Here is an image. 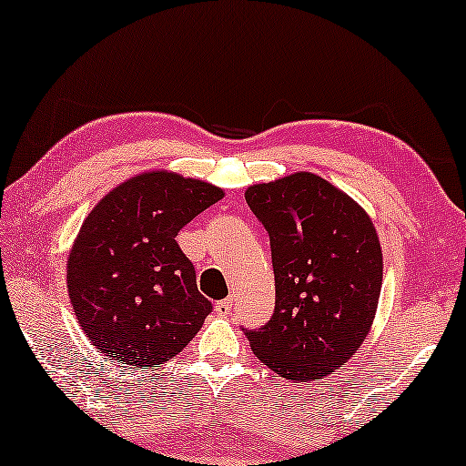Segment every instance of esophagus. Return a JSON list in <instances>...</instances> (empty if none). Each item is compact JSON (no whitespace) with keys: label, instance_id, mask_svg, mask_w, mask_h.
Here are the masks:
<instances>
[{"label":"esophagus","instance_id":"34e87169","mask_svg":"<svg viewBox=\"0 0 466 466\" xmlns=\"http://www.w3.org/2000/svg\"><path fill=\"white\" fill-rule=\"evenodd\" d=\"M231 309H233V299L231 297L222 299V301L216 303V314H218V316H227Z\"/></svg>","mask_w":466,"mask_h":466}]
</instances>
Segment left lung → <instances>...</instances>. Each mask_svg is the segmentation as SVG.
I'll return each instance as SVG.
<instances>
[{
  "label": "left lung",
  "mask_w": 466,
  "mask_h": 466,
  "mask_svg": "<svg viewBox=\"0 0 466 466\" xmlns=\"http://www.w3.org/2000/svg\"><path fill=\"white\" fill-rule=\"evenodd\" d=\"M246 201L271 241L276 311L246 330L279 378L314 381L352 359L378 311L384 260L378 231L352 197L311 171L252 184Z\"/></svg>",
  "instance_id": "8db88e82"
}]
</instances>
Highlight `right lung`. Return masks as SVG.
<instances>
[{
  "label": "right lung",
  "instance_id": "1",
  "mask_svg": "<svg viewBox=\"0 0 466 466\" xmlns=\"http://www.w3.org/2000/svg\"><path fill=\"white\" fill-rule=\"evenodd\" d=\"M222 197L199 177L155 169L120 182L88 212L67 257V292L101 354L152 369L199 333L212 303L176 235Z\"/></svg>",
  "mask_w": 466,
  "mask_h": 466
}]
</instances>
